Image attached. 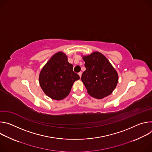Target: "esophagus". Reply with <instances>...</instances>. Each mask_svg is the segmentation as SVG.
Listing matches in <instances>:
<instances>
[{
  "label": "esophagus",
  "instance_id": "1",
  "mask_svg": "<svg viewBox=\"0 0 152 152\" xmlns=\"http://www.w3.org/2000/svg\"><path fill=\"white\" fill-rule=\"evenodd\" d=\"M78 75H79V77H80V78L81 77V76H82V72H79V73H78Z\"/></svg>",
  "mask_w": 152,
  "mask_h": 152
}]
</instances>
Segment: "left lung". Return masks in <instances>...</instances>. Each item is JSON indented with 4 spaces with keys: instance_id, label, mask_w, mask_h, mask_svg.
I'll use <instances>...</instances> for the list:
<instances>
[{
    "instance_id": "8db88e82",
    "label": "left lung",
    "mask_w": 152,
    "mask_h": 152,
    "mask_svg": "<svg viewBox=\"0 0 152 152\" xmlns=\"http://www.w3.org/2000/svg\"><path fill=\"white\" fill-rule=\"evenodd\" d=\"M83 59L86 70L81 80L88 93L99 99L110 95L116 87L118 76L110 61L98 52L83 56Z\"/></svg>"
}]
</instances>
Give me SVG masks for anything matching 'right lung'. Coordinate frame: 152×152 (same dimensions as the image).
I'll return each mask as SVG.
<instances>
[{"mask_svg":"<svg viewBox=\"0 0 152 152\" xmlns=\"http://www.w3.org/2000/svg\"><path fill=\"white\" fill-rule=\"evenodd\" d=\"M73 68L64 53L55 54L42 69L39 76V85L44 93L54 100L66 97L74 82L80 78Z\"/></svg>","mask_w":152,"mask_h":152,"instance_id":"obj_1","label":"right lung"}]
</instances>
